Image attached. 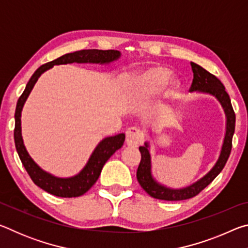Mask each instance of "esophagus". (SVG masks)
<instances>
[{
  "label": "esophagus",
  "mask_w": 248,
  "mask_h": 248,
  "mask_svg": "<svg viewBox=\"0 0 248 248\" xmlns=\"http://www.w3.org/2000/svg\"><path fill=\"white\" fill-rule=\"evenodd\" d=\"M125 141H127V144L129 146H131V148H137V146L143 143L144 134L138 128L131 127L125 131Z\"/></svg>",
  "instance_id": "1"
}]
</instances>
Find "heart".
<instances>
[{
  "instance_id": "obj_1",
  "label": "heart",
  "mask_w": 248,
  "mask_h": 248,
  "mask_svg": "<svg viewBox=\"0 0 248 248\" xmlns=\"http://www.w3.org/2000/svg\"><path fill=\"white\" fill-rule=\"evenodd\" d=\"M170 78V72L167 69L155 66L146 70L134 79L137 94L141 96H153L161 93L165 87H167V93L170 95L173 94L177 90L178 83L176 79H170L169 82Z\"/></svg>"
}]
</instances>
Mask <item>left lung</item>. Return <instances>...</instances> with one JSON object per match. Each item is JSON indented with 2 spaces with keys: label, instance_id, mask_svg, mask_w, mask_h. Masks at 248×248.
<instances>
[{
  "label": "left lung",
  "instance_id": "obj_1",
  "mask_svg": "<svg viewBox=\"0 0 248 248\" xmlns=\"http://www.w3.org/2000/svg\"><path fill=\"white\" fill-rule=\"evenodd\" d=\"M190 65L192 72H194V79H192L189 91L215 96L220 102L222 108L224 109L226 127L223 144H222L219 158L216 162L215 166L202 178L191 184L190 186L179 188V189H173V188H169L164 185L157 183L154 179L152 175V164H151V154L149 151L150 144L149 142H145L143 146L139 148L141 152V161L137 170V178L141 187L155 199L178 201L189 199L197 196L221 173V170L225 166V163L228 162L231 150H232V138L235 130V114L232 104H231L230 96L225 92L223 84L217 77L209 73L202 66L194 63V62H190Z\"/></svg>",
  "mask_w": 248,
  "mask_h": 248
}]
</instances>
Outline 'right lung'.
<instances>
[{
    "mask_svg": "<svg viewBox=\"0 0 248 248\" xmlns=\"http://www.w3.org/2000/svg\"><path fill=\"white\" fill-rule=\"evenodd\" d=\"M120 56L121 53L118 50L98 49L79 50V51H75L72 53H66L64 56L43 64L40 68L37 69L31 79L28 81L26 89H25L23 94L18 98L15 110L14 129L16 151H17L20 161H22L25 170H27L32 182L37 186L40 187L41 189L49 192V194L57 197H63V198H72V197H78L85 194L87 190L91 189V187L96 183V180L98 179L103 166L108 161V158L124 145L125 137L124 133H119L114 137L105 138L96 146L89 161H87L86 165L83 167V170L78 174L66 178L57 177V176H53L52 174L41 169L31 158L26 148H25L22 137V120H20L25 102H26L32 87L35 86L40 75L47 70L51 69L53 65L74 63V62H77V63L109 64L110 62L118 60Z\"/></svg>",
    "mask_w": 248,
    "mask_h": 248,
    "instance_id": "1",
    "label": "right lung"
}]
</instances>
